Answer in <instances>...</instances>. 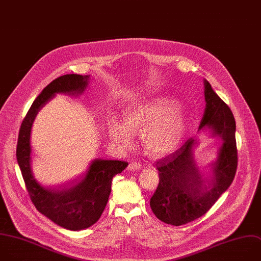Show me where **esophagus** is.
<instances>
[{"label": "esophagus", "mask_w": 261, "mask_h": 261, "mask_svg": "<svg viewBox=\"0 0 261 261\" xmlns=\"http://www.w3.org/2000/svg\"><path fill=\"white\" fill-rule=\"evenodd\" d=\"M141 168H142V165L137 162H133L128 165V170L130 171H139Z\"/></svg>", "instance_id": "34e87169"}]
</instances>
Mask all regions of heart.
I'll use <instances>...</instances> for the list:
<instances>
[{"instance_id":"b5f03b06","label":"heart","mask_w":261,"mask_h":261,"mask_svg":"<svg viewBox=\"0 0 261 261\" xmlns=\"http://www.w3.org/2000/svg\"><path fill=\"white\" fill-rule=\"evenodd\" d=\"M187 128V110L168 96H152L133 102L124 109L122 121L113 117L108 124L110 139L118 148H129L133 135L142 133L145 150L155 156L176 150Z\"/></svg>"}]
</instances>
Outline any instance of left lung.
Masks as SVG:
<instances>
[{"instance_id": "obj_1", "label": "left lung", "mask_w": 261, "mask_h": 261, "mask_svg": "<svg viewBox=\"0 0 261 261\" xmlns=\"http://www.w3.org/2000/svg\"><path fill=\"white\" fill-rule=\"evenodd\" d=\"M205 107L198 132L209 130L222 143L217 159L206 177L200 173L194 156L197 138L155 163L160 183L150 198L152 212L167 224L180 226L191 222L211 209V206L232 183L238 166L236 121L226 103L203 80Z\"/></svg>"}]
</instances>
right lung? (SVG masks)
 Returning <instances> with one entry per match:
<instances>
[{
	"mask_svg": "<svg viewBox=\"0 0 261 261\" xmlns=\"http://www.w3.org/2000/svg\"><path fill=\"white\" fill-rule=\"evenodd\" d=\"M90 75L69 74L49 83L33 102L23 119L17 141L16 159L28 192L37 210L56 224L69 230H82L100 217L111 193L112 179L127 163L94 159L86 174L69 186L46 187L39 183L32 171L31 133L39 111L57 94L81 95L87 89Z\"/></svg>",
	"mask_w": 261,
	"mask_h": 261,
	"instance_id": "obj_1",
	"label": "right lung"
}]
</instances>
